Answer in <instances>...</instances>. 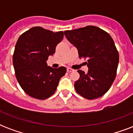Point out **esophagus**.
I'll return each mask as SVG.
<instances>
[{"label":"esophagus","instance_id":"obj_1","mask_svg":"<svg viewBox=\"0 0 133 133\" xmlns=\"http://www.w3.org/2000/svg\"><path fill=\"white\" fill-rule=\"evenodd\" d=\"M67 71H68V72H72L74 71V70H72V68H67Z\"/></svg>","mask_w":133,"mask_h":133}]
</instances>
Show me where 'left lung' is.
<instances>
[{"label":"left lung","instance_id":"left-lung-1","mask_svg":"<svg viewBox=\"0 0 133 133\" xmlns=\"http://www.w3.org/2000/svg\"><path fill=\"white\" fill-rule=\"evenodd\" d=\"M67 39L78 50L79 58H87V73L79 70V80L75 83L78 94L88 99L102 97L115 79L119 53L108 32L89 25L64 32Z\"/></svg>","mask_w":133,"mask_h":133}]
</instances>
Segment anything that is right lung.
Wrapping results in <instances>:
<instances>
[{"label":"right lung","instance_id":"obj_1","mask_svg":"<svg viewBox=\"0 0 133 133\" xmlns=\"http://www.w3.org/2000/svg\"><path fill=\"white\" fill-rule=\"evenodd\" d=\"M63 38L62 31L53 32L41 27H34L18 39L13 55L16 77L30 97L48 99L55 92L59 80L66 73L65 67L52 68L46 63Z\"/></svg>","mask_w":133,"mask_h":133}]
</instances>
